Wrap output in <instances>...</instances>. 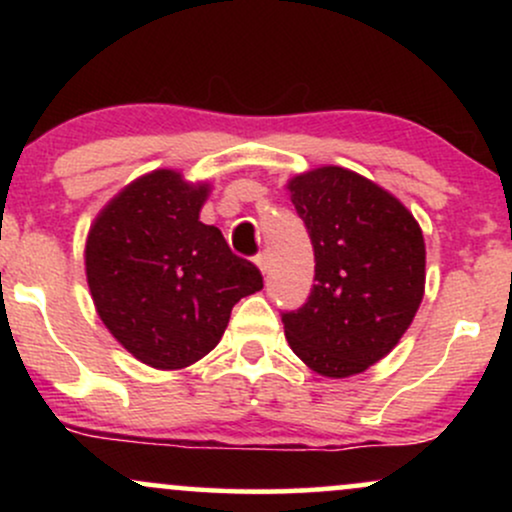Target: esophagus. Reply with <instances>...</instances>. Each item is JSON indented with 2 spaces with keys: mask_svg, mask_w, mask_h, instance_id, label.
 <instances>
[{
  "mask_svg": "<svg viewBox=\"0 0 512 512\" xmlns=\"http://www.w3.org/2000/svg\"><path fill=\"white\" fill-rule=\"evenodd\" d=\"M255 262H257V267H260V272L267 274V269H269V257H267V252H260V255L255 257Z\"/></svg>",
  "mask_w": 512,
  "mask_h": 512,
  "instance_id": "1",
  "label": "esophagus"
}]
</instances>
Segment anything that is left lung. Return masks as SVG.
<instances>
[{
  "label": "left lung",
  "mask_w": 512,
  "mask_h": 512,
  "mask_svg": "<svg viewBox=\"0 0 512 512\" xmlns=\"http://www.w3.org/2000/svg\"><path fill=\"white\" fill-rule=\"evenodd\" d=\"M289 190L313 243L315 284L301 308L281 313L286 339L320 375L363 373L395 349L424 298L419 223L346 168L310 170Z\"/></svg>",
  "instance_id": "8db88e82"
}]
</instances>
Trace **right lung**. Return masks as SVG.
<instances>
[{"label": "right lung", "mask_w": 512, "mask_h": 512, "mask_svg": "<svg viewBox=\"0 0 512 512\" xmlns=\"http://www.w3.org/2000/svg\"><path fill=\"white\" fill-rule=\"evenodd\" d=\"M207 195V185L154 170L127 185L88 233L86 276L98 315L151 368L207 356L233 305L262 289L260 269L199 221Z\"/></svg>", "instance_id": "1"}]
</instances>
